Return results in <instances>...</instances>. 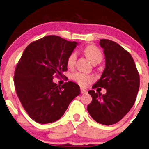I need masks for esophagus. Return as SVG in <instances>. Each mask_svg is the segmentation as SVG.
I'll list each match as a JSON object with an SVG mask.
<instances>
[{
	"label": "esophagus",
	"instance_id": "obj_1",
	"mask_svg": "<svg viewBox=\"0 0 149 149\" xmlns=\"http://www.w3.org/2000/svg\"><path fill=\"white\" fill-rule=\"evenodd\" d=\"M87 91L85 90V89L84 88H81V93H82V94H84V93H86Z\"/></svg>",
	"mask_w": 149,
	"mask_h": 149
}]
</instances>
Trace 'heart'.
Instances as JSON below:
<instances>
[{"mask_svg": "<svg viewBox=\"0 0 149 149\" xmlns=\"http://www.w3.org/2000/svg\"><path fill=\"white\" fill-rule=\"evenodd\" d=\"M84 53L92 64L99 63L102 61L103 54L101 53V50L98 47L93 46V45H88V46L85 47L84 49ZM76 57L77 56H76V52H72L68 56L66 61L68 68H73L76 62ZM71 79L75 82L79 84L81 86L83 87L86 86L88 84H90L93 81V78L90 75L79 73V72H76V73L72 74Z\"/></svg>", "mask_w": 149, "mask_h": 149, "instance_id": "heart-1", "label": "heart"}]
</instances>
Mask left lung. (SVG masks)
I'll list each match as a JSON object with an SVG mask.
<instances>
[{"label":"left lung","mask_w":149,"mask_h":149,"mask_svg":"<svg viewBox=\"0 0 149 149\" xmlns=\"http://www.w3.org/2000/svg\"><path fill=\"white\" fill-rule=\"evenodd\" d=\"M100 46L106 57V68L101 79L88 93L92 101L87 110L93 120L103 125L116 123L131 110L136 99L140 79L132 56L123 47L108 39ZM98 87L107 89L106 95L95 92Z\"/></svg>","instance_id":"obj_1"}]
</instances>
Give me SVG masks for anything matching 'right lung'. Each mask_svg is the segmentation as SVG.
I'll return each mask as SVG.
<instances>
[{"mask_svg": "<svg viewBox=\"0 0 149 149\" xmlns=\"http://www.w3.org/2000/svg\"><path fill=\"white\" fill-rule=\"evenodd\" d=\"M78 43L58 36H48L32 42L23 51L14 73L17 95L29 116L39 123L58 120L80 87L72 81L61 86L53 82L63 76L67 58Z\"/></svg>", "mask_w": 149, "mask_h": 149, "instance_id": "1", "label": "right lung"}]
</instances>
